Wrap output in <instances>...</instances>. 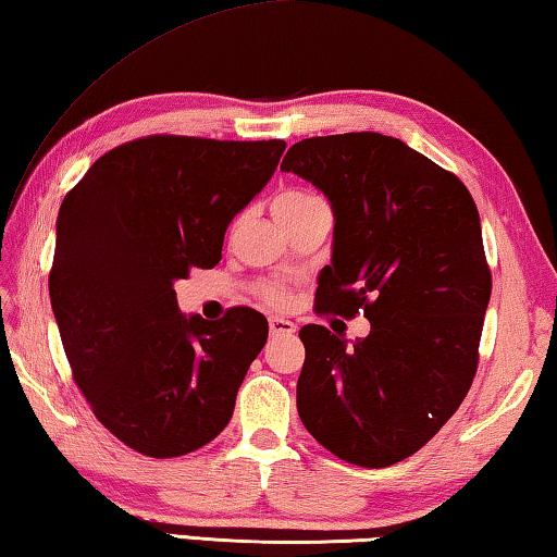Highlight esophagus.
<instances>
[{"label": "esophagus", "instance_id": "1", "mask_svg": "<svg viewBox=\"0 0 557 557\" xmlns=\"http://www.w3.org/2000/svg\"><path fill=\"white\" fill-rule=\"evenodd\" d=\"M294 331H297V325H294L292 321H287V319H277V315H272L270 319V333L272 335H292Z\"/></svg>", "mask_w": 557, "mask_h": 557}]
</instances>
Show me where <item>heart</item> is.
I'll return each mask as SVG.
<instances>
[{
    "mask_svg": "<svg viewBox=\"0 0 557 557\" xmlns=\"http://www.w3.org/2000/svg\"><path fill=\"white\" fill-rule=\"evenodd\" d=\"M323 202L319 195L307 193V190H285L280 193L275 200H272V214H275L277 222H289L292 216H297L301 212H307L309 207ZM265 299L270 304H285V292L277 287H265L263 289Z\"/></svg>",
    "mask_w": 557,
    "mask_h": 557,
    "instance_id": "heart-1",
    "label": "heart"
}]
</instances>
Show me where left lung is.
Wrapping results in <instances>:
<instances>
[{"label": "left lung", "instance_id": "obj_1", "mask_svg": "<svg viewBox=\"0 0 557 557\" xmlns=\"http://www.w3.org/2000/svg\"><path fill=\"white\" fill-rule=\"evenodd\" d=\"M331 200L333 258L321 313L372 323L347 345L304 325L297 410L337 459L394 466L459 410L478 369L493 277L466 185L406 141L379 133L309 137L282 159Z\"/></svg>", "mask_w": 557, "mask_h": 557}]
</instances>
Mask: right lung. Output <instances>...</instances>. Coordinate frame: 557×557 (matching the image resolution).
I'll use <instances>...</instances> for the list:
<instances>
[{"label": "right lung", "mask_w": 557, "mask_h": 557, "mask_svg": "<svg viewBox=\"0 0 557 557\" xmlns=\"http://www.w3.org/2000/svg\"><path fill=\"white\" fill-rule=\"evenodd\" d=\"M282 139L151 135L98 159L64 195L50 304L76 386L151 459L212 442L268 341L263 313L178 311L173 282L222 260L228 222L265 188Z\"/></svg>", "instance_id": "obj_1"}]
</instances>
